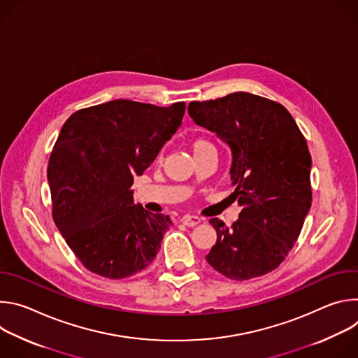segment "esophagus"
<instances>
[{"label":"esophagus","instance_id":"esophagus-1","mask_svg":"<svg viewBox=\"0 0 358 358\" xmlns=\"http://www.w3.org/2000/svg\"><path fill=\"white\" fill-rule=\"evenodd\" d=\"M181 222L185 225V227H195L201 222V218L195 217V215H184L181 218Z\"/></svg>","mask_w":358,"mask_h":358}]
</instances>
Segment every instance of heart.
<instances>
[{
	"mask_svg": "<svg viewBox=\"0 0 358 358\" xmlns=\"http://www.w3.org/2000/svg\"><path fill=\"white\" fill-rule=\"evenodd\" d=\"M206 147H213L211 143L206 138H196L194 143H192V150L196 151V150H201V148H206Z\"/></svg>",
	"mask_w": 358,
	"mask_h": 358,
	"instance_id": "heart-1",
	"label": "heart"
}]
</instances>
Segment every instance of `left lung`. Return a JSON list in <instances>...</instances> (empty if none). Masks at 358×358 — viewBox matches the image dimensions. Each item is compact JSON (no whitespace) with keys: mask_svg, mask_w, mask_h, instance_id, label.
<instances>
[{"mask_svg":"<svg viewBox=\"0 0 358 358\" xmlns=\"http://www.w3.org/2000/svg\"><path fill=\"white\" fill-rule=\"evenodd\" d=\"M188 115L228 145L231 196L242 208L231 228L210 220L217 242L207 262L232 280L272 272L293 248L312 206V157L303 134L282 105L246 92L191 101Z\"/></svg>","mask_w":358,"mask_h":358,"instance_id":"left-lung-1","label":"left lung"}]
</instances>
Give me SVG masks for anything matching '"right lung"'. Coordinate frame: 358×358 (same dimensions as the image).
<instances>
[{
  "label": "right lung",
  "mask_w": 358,
  "mask_h": 358,
  "mask_svg": "<svg viewBox=\"0 0 358 358\" xmlns=\"http://www.w3.org/2000/svg\"><path fill=\"white\" fill-rule=\"evenodd\" d=\"M184 112V101L159 108L117 99L78 110L62 126L48 166L52 217L90 272L123 279L155 261L173 222L134 203L131 185Z\"/></svg>",
  "instance_id": "add662e5"
}]
</instances>
